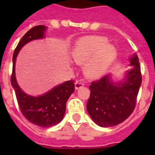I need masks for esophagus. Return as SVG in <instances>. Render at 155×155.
<instances>
[{"label": "esophagus", "mask_w": 155, "mask_h": 155, "mask_svg": "<svg viewBox=\"0 0 155 155\" xmlns=\"http://www.w3.org/2000/svg\"><path fill=\"white\" fill-rule=\"evenodd\" d=\"M84 85V83L81 81H75V83H74V88H75V90H78V89H80L82 86Z\"/></svg>", "instance_id": "obj_1"}]
</instances>
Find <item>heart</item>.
Instances as JSON below:
<instances>
[{
	"instance_id": "b5f03b06",
	"label": "heart",
	"mask_w": 155,
	"mask_h": 155,
	"mask_svg": "<svg viewBox=\"0 0 155 155\" xmlns=\"http://www.w3.org/2000/svg\"><path fill=\"white\" fill-rule=\"evenodd\" d=\"M73 61L84 64V73L91 78L100 77L106 71L116 56L115 48L107 44L102 36H86L75 43L71 52Z\"/></svg>"
}]
</instances>
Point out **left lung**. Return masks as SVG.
I'll return each mask as SVG.
<instances>
[{
	"mask_svg": "<svg viewBox=\"0 0 155 155\" xmlns=\"http://www.w3.org/2000/svg\"><path fill=\"white\" fill-rule=\"evenodd\" d=\"M130 61L131 69L122 81L114 83L109 74L90 85L91 96L86 108L99 126H115L133 113L142 77L138 55H132Z\"/></svg>",
	"mask_w": 155,
	"mask_h": 155,
	"instance_id": "1",
	"label": "left lung"
}]
</instances>
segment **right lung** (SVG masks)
Listing matches in <instances>:
<instances>
[{
	"label": "right lung",
	"instance_id": "right-lung-1",
	"mask_svg": "<svg viewBox=\"0 0 155 155\" xmlns=\"http://www.w3.org/2000/svg\"><path fill=\"white\" fill-rule=\"evenodd\" d=\"M45 31L46 26L36 25L29 30L20 41L13 54L11 83L15 90L20 110L25 119L37 126L49 128L57 124L63 120L66 109V102L74 91V81H65L42 95L31 96L20 88L16 81L15 72V60L19 51L30 41L44 38Z\"/></svg>",
	"mask_w": 155,
	"mask_h": 155
}]
</instances>
